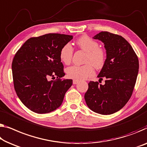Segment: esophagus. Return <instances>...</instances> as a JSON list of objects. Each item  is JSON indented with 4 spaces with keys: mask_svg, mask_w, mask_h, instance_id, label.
I'll use <instances>...</instances> for the list:
<instances>
[{
    "mask_svg": "<svg viewBox=\"0 0 147 147\" xmlns=\"http://www.w3.org/2000/svg\"><path fill=\"white\" fill-rule=\"evenodd\" d=\"M78 82V80H73V83L74 84H76Z\"/></svg>",
    "mask_w": 147,
    "mask_h": 147,
    "instance_id": "esophagus-1",
    "label": "esophagus"
}]
</instances>
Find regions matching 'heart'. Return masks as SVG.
<instances>
[{"label":"heart","instance_id":"heart-1","mask_svg":"<svg viewBox=\"0 0 147 147\" xmlns=\"http://www.w3.org/2000/svg\"><path fill=\"white\" fill-rule=\"evenodd\" d=\"M78 48L86 52L84 65H73L66 69L68 77L76 80H84L94 74V69H101L106 61V52L94 39L87 36H83L76 41ZM73 55V48L70 43H67L61 48L60 59L63 63L69 65L71 62Z\"/></svg>","mask_w":147,"mask_h":147}]
</instances>
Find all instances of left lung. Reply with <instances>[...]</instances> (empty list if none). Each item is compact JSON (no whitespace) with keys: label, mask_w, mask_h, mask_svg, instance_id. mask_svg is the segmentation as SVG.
Instances as JSON below:
<instances>
[{"label":"left lung","mask_w":147,"mask_h":147,"mask_svg":"<svg viewBox=\"0 0 147 147\" xmlns=\"http://www.w3.org/2000/svg\"><path fill=\"white\" fill-rule=\"evenodd\" d=\"M104 43L106 59L98 77L105 84L90 81L84 99L96 113L109 115L121 109L130 99L139 73L136 53L122 36L102 32L93 38Z\"/></svg>","instance_id":"obj_1"}]
</instances>
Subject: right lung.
<instances>
[{
	"instance_id": "1",
	"label": "right lung",
	"mask_w": 147,
	"mask_h": 147,
	"mask_svg": "<svg viewBox=\"0 0 147 147\" xmlns=\"http://www.w3.org/2000/svg\"><path fill=\"white\" fill-rule=\"evenodd\" d=\"M73 36L47 34L28 39L15 54L12 63L15 91L24 105L37 113L55 110L73 84L65 75L60 51ZM55 76V81L49 78Z\"/></svg>"
}]
</instances>
